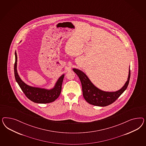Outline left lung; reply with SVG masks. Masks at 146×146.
Wrapping results in <instances>:
<instances>
[{
    "label": "left lung",
    "mask_w": 146,
    "mask_h": 146,
    "mask_svg": "<svg viewBox=\"0 0 146 146\" xmlns=\"http://www.w3.org/2000/svg\"><path fill=\"white\" fill-rule=\"evenodd\" d=\"M15 62L14 64V76L22 92L26 97L33 102L37 103H49L54 102L60 95L64 74L62 75L57 80L53 88L50 89L40 88L30 86L25 84L20 78L17 72V54L15 51Z\"/></svg>",
    "instance_id": "left-lung-1"
}]
</instances>
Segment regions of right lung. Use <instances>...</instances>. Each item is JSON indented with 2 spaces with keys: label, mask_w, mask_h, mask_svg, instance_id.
Here are the masks:
<instances>
[{
  "label": "right lung",
  "mask_w": 146,
  "mask_h": 146,
  "mask_svg": "<svg viewBox=\"0 0 146 146\" xmlns=\"http://www.w3.org/2000/svg\"><path fill=\"white\" fill-rule=\"evenodd\" d=\"M73 70L80 80L82 84L83 96L85 100L89 104L95 106H108L115 102L127 88L131 76L129 70L127 81L124 86L118 91L109 92L103 91L94 86L82 71L76 68H73Z\"/></svg>",
  "instance_id": "add662e5"
}]
</instances>
